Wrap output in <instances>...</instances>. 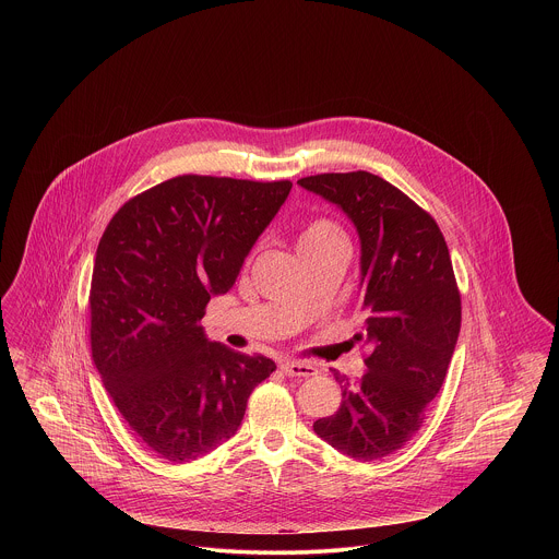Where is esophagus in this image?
Returning <instances> with one entry per match:
<instances>
[{
    "mask_svg": "<svg viewBox=\"0 0 559 559\" xmlns=\"http://www.w3.org/2000/svg\"><path fill=\"white\" fill-rule=\"evenodd\" d=\"M280 370L286 374V377H314L317 374V368L312 364H306V361H282L280 364Z\"/></svg>",
    "mask_w": 559,
    "mask_h": 559,
    "instance_id": "1",
    "label": "esophagus"
}]
</instances>
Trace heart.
Returning <instances> with one entry per match:
<instances>
[{
	"mask_svg": "<svg viewBox=\"0 0 559 559\" xmlns=\"http://www.w3.org/2000/svg\"><path fill=\"white\" fill-rule=\"evenodd\" d=\"M329 242H348L344 230L329 217L310 219L299 235V249H314Z\"/></svg>",
	"mask_w": 559,
	"mask_h": 559,
	"instance_id": "1",
	"label": "heart"
}]
</instances>
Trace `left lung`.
Instances as JSON below:
<instances>
[{"label":"left lung","instance_id":"left-lung-1","mask_svg":"<svg viewBox=\"0 0 559 559\" xmlns=\"http://www.w3.org/2000/svg\"><path fill=\"white\" fill-rule=\"evenodd\" d=\"M301 187L337 204L361 239L366 374L342 383L340 408L317 435L355 461L394 454L421 428L461 331V290L435 217L370 171L306 176Z\"/></svg>","mask_w":559,"mask_h":559}]
</instances>
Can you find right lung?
I'll list each match as a JSON object with an SVG mask.
<instances>
[{
  "label": "right lung",
  "instance_id": "obj_1",
  "mask_svg": "<svg viewBox=\"0 0 559 559\" xmlns=\"http://www.w3.org/2000/svg\"><path fill=\"white\" fill-rule=\"evenodd\" d=\"M290 180L182 174L107 224L90 284L92 359L118 413L169 463H189L239 430L251 392L275 370L204 337L211 295L233 288Z\"/></svg>",
  "mask_w": 559,
  "mask_h": 559
}]
</instances>
